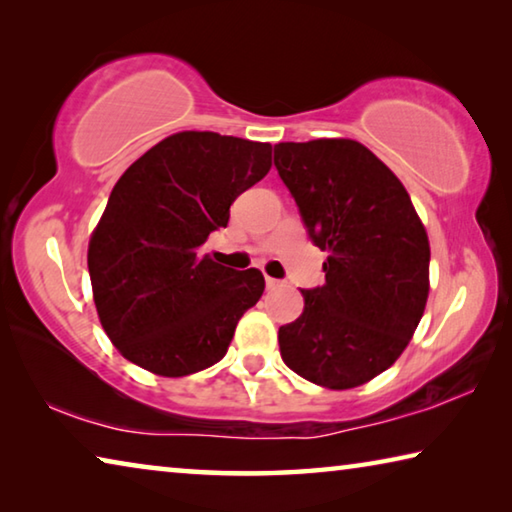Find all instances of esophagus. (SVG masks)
Segmentation results:
<instances>
[{
    "label": "esophagus",
    "instance_id": "1",
    "mask_svg": "<svg viewBox=\"0 0 512 512\" xmlns=\"http://www.w3.org/2000/svg\"><path fill=\"white\" fill-rule=\"evenodd\" d=\"M282 287V282L280 280H275V277H266V289H280Z\"/></svg>",
    "mask_w": 512,
    "mask_h": 512
}]
</instances>
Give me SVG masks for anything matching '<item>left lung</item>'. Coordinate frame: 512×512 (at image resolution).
Returning a JSON list of instances; mask_svg holds the SVG:
<instances>
[{
  "label": "left lung",
  "mask_w": 512,
  "mask_h": 512,
  "mask_svg": "<svg viewBox=\"0 0 512 512\" xmlns=\"http://www.w3.org/2000/svg\"><path fill=\"white\" fill-rule=\"evenodd\" d=\"M275 167L309 239L327 250L325 284L277 332L287 366L345 391L391 368L429 296V239L411 196L354 140L275 144Z\"/></svg>",
  "instance_id": "1"
}]
</instances>
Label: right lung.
<instances>
[{"instance_id": "1", "label": "right lung", "mask_w": 512, "mask_h": 512, "mask_svg": "<svg viewBox=\"0 0 512 512\" xmlns=\"http://www.w3.org/2000/svg\"><path fill=\"white\" fill-rule=\"evenodd\" d=\"M268 169L271 144L183 131L124 171L88 248L94 305L121 357L162 377L225 357L264 275L216 264L203 244Z\"/></svg>"}]
</instances>
